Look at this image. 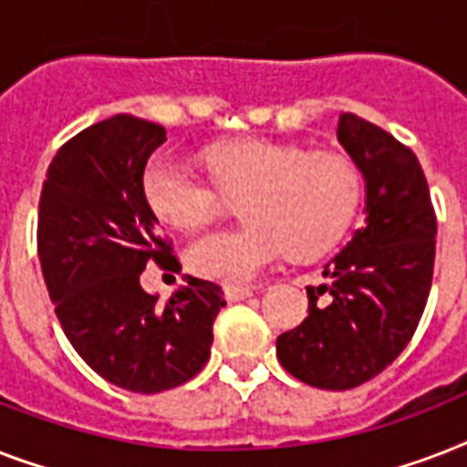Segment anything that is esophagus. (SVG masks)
Segmentation results:
<instances>
[{
  "label": "esophagus",
  "mask_w": 467,
  "mask_h": 467,
  "mask_svg": "<svg viewBox=\"0 0 467 467\" xmlns=\"http://www.w3.org/2000/svg\"><path fill=\"white\" fill-rule=\"evenodd\" d=\"M252 296V288H242V285H225V298L230 303H237V300H244Z\"/></svg>",
  "instance_id": "obj_1"
}]
</instances>
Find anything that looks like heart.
Instances as JSON below:
<instances>
[{"label": "heart", "mask_w": 467, "mask_h": 467, "mask_svg": "<svg viewBox=\"0 0 467 467\" xmlns=\"http://www.w3.org/2000/svg\"><path fill=\"white\" fill-rule=\"evenodd\" d=\"M212 183L155 155L142 171V193L157 218L179 230L211 223L240 203L247 227L215 230L191 242L189 266L225 285H247L285 252L310 262L332 252L354 225L363 198L358 169L337 152L240 140L205 155Z\"/></svg>", "instance_id": "obj_1"}]
</instances>
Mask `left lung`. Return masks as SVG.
Returning <instances> with one entry per match:
<instances>
[{
  "mask_svg": "<svg viewBox=\"0 0 467 467\" xmlns=\"http://www.w3.org/2000/svg\"><path fill=\"white\" fill-rule=\"evenodd\" d=\"M337 140L366 182V225L325 266L332 285L307 288V317L276 339L281 366L322 390L356 388L402 354L436 254L434 205L412 150L354 113L339 116Z\"/></svg>",
  "mask_w": 467,
  "mask_h": 467,
  "instance_id": "1",
  "label": "left lung"
}]
</instances>
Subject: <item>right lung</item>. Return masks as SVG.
<instances>
[{
    "label": "right lung",
    "instance_id": "1",
    "mask_svg": "<svg viewBox=\"0 0 467 467\" xmlns=\"http://www.w3.org/2000/svg\"><path fill=\"white\" fill-rule=\"evenodd\" d=\"M167 130L119 113L77 133L47 167L38 205V259L55 315L94 373L155 395L211 358L223 288L186 276L167 303L142 291L148 262L179 271L142 193L150 155Z\"/></svg>",
    "mask_w": 467,
    "mask_h": 467
}]
</instances>
